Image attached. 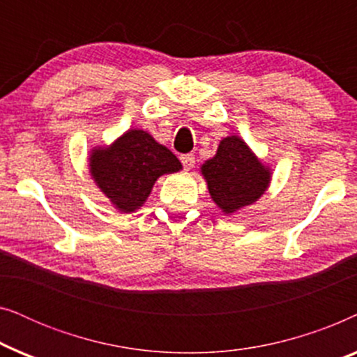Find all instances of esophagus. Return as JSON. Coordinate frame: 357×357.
Here are the masks:
<instances>
[{
	"label": "esophagus",
	"mask_w": 357,
	"mask_h": 357,
	"mask_svg": "<svg viewBox=\"0 0 357 357\" xmlns=\"http://www.w3.org/2000/svg\"><path fill=\"white\" fill-rule=\"evenodd\" d=\"M180 160H182L183 167L187 169V170L193 169V165H195V155H193V154H183V155H180Z\"/></svg>",
	"instance_id": "esophagus-1"
}]
</instances>
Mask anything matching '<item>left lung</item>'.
Listing matches in <instances>:
<instances>
[{
  "label": "left lung",
  "instance_id": "left-lung-1",
  "mask_svg": "<svg viewBox=\"0 0 357 357\" xmlns=\"http://www.w3.org/2000/svg\"><path fill=\"white\" fill-rule=\"evenodd\" d=\"M202 172L214 203L227 214L257 202L270 182V172L237 136L221 141L216 155L203 164Z\"/></svg>",
  "mask_w": 357,
  "mask_h": 357
}]
</instances>
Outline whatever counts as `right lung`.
I'll return each instance as SVG.
<instances>
[{"instance_id": "1", "label": "right lung", "mask_w": 357, "mask_h": 357, "mask_svg": "<svg viewBox=\"0 0 357 357\" xmlns=\"http://www.w3.org/2000/svg\"><path fill=\"white\" fill-rule=\"evenodd\" d=\"M91 174L96 183L120 211L139 208L155 180L182 169L165 146L143 130H130L110 148L91 154Z\"/></svg>"}]
</instances>
